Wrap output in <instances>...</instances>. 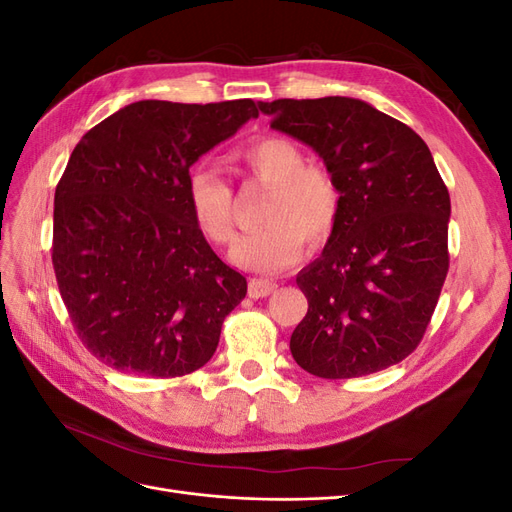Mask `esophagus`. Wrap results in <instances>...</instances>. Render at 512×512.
Masks as SVG:
<instances>
[{
    "label": "esophagus",
    "mask_w": 512,
    "mask_h": 512,
    "mask_svg": "<svg viewBox=\"0 0 512 512\" xmlns=\"http://www.w3.org/2000/svg\"><path fill=\"white\" fill-rule=\"evenodd\" d=\"M275 290H277V284L269 280H250V284H247V294H250L252 299L269 297V294Z\"/></svg>",
    "instance_id": "34e87169"
}]
</instances>
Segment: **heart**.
Masks as SVG:
<instances>
[{"label":"heart","mask_w":512,"mask_h":512,"mask_svg":"<svg viewBox=\"0 0 512 512\" xmlns=\"http://www.w3.org/2000/svg\"><path fill=\"white\" fill-rule=\"evenodd\" d=\"M239 173L269 185L260 230L232 247L237 267L254 273H280L301 258L303 239L320 245L329 239L339 215V188L324 168L307 166L299 145L284 136H260L232 153ZM185 200L196 228L215 243L235 237V196L213 166H194L185 181Z\"/></svg>","instance_id":"b5f03b06"}]
</instances>
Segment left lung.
<instances>
[{
	"mask_svg": "<svg viewBox=\"0 0 512 512\" xmlns=\"http://www.w3.org/2000/svg\"><path fill=\"white\" fill-rule=\"evenodd\" d=\"M312 147L339 188L322 254L299 271L307 314L290 352L320 378H359L418 346L448 271L451 198L425 141L371 104L329 96L258 102Z\"/></svg>",
	"mask_w": 512,
	"mask_h": 512,
	"instance_id": "obj_1",
	"label": "left lung"
}]
</instances>
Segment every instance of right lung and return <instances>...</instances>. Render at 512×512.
Listing matches in <instances>:
<instances>
[{"label":"right lung","mask_w":512,"mask_h":512,"mask_svg":"<svg viewBox=\"0 0 512 512\" xmlns=\"http://www.w3.org/2000/svg\"><path fill=\"white\" fill-rule=\"evenodd\" d=\"M258 117L256 102L141 100L91 128L55 190L53 267L76 333L123 374L203 367L247 292L192 220L190 166Z\"/></svg>","instance_id":"add662e5"}]
</instances>
